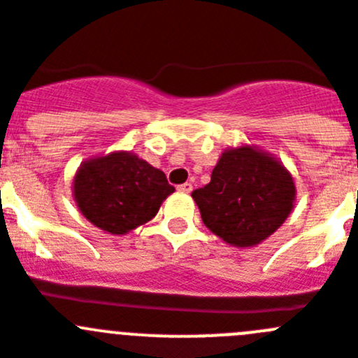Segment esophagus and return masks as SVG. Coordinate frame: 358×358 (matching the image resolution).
Wrapping results in <instances>:
<instances>
[{
    "label": "esophagus",
    "mask_w": 358,
    "mask_h": 358,
    "mask_svg": "<svg viewBox=\"0 0 358 358\" xmlns=\"http://www.w3.org/2000/svg\"><path fill=\"white\" fill-rule=\"evenodd\" d=\"M177 189H179V192H182V193H189L193 189V185H192V182H185V185L177 186Z\"/></svg>",
    "instance_id": "esophagus-1"
}]
</instances>
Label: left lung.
I'll list each match as a JSON object with an SVG mask.
<instances>
[{
  "label": "left lung",
  "mask_w": 358,
  "mask_h": 358,
  "mask_svg": "<svg viewBox=\"0 0 358 358\" xmlns=\"http://www.w3.org/2000/svg\"><path fill=\"white\" fill-rule=\"evenodd\" d=\"M202 222L232 247H255L293 211L296 188L287 169L250 145L222 152L211 181L192 193Z\"/></svg>",
  "instance_id": "left-lung-1"
}]
</instances>
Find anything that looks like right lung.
<instances>
[{
	"mask_svg": "<svg viewBox=\"0 0 358 358\" xmlns=\"http://www.w3.org/2000/svg\"><path fill=\"white\" fill-rule=\"evenodd\" d=\"M173 192L162 170L126 150L87 159L72 181L85 218L110 234H127L147 224Z\"/></svg>",
	"mask_w": 358,
	"mask_h": 358,
	"instance_id": "1",
	"label": "right lung"
}]
</instances>
